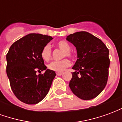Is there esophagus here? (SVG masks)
I'll use <instances>...</instances> for the list:
<instances>
[{
  "label": "esophagus",
  "mask_w": 122,
  "mask_h": 122,
  "mask_svg": "<svg viewBox=\"0 0 122 122\" xmlns=\"http://www.w3.org/2000/svg\"><path fill=\"white\" fill-rule=\"evenodd\" d=\"M56 74L57 75V76H61L63 74V72H56Z\"/></svg>",
  "instance_id": "1"
}]
</instances>
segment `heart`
<instances>
[{
    "label": "heart",
    "instance_id": "heart-1",
    "mask_svg": "<svg viewBox=\"0 0 122 122\" xmlns=\"http://www.w3.org/2000/svg\"><path fill=\"white\" fill-rule=\"evenodd\" d=\"M56 45L59 49L64 51V53H63V57H65V56L70 58L73 57V54L70 51L71 46L66 41L60 40L56 42ZM51 56V50L50 46L47 44L42 48L41 51V57L44 61H48L50 59ZM70 65H71V61L68 59H64L59 61L51 62L48 65V67L51 71L57 72H61L63 71L66 68L69 67Z\"/></svg>",
    "mask_w": 122,
    "mask_h": 122
}]
</instances>
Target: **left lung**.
Here are the masks:
<instances>
[{
	"label": "left lung",
	"instance_id": "8db88e82",
	"mask_svg": "<svg viewBox=\"0 0 122 122\" xmlns=\"http://www.w3.org/2000/svg\"><path fill=\"white\" fill-rule=\"evenodd\" d=\"M76 47L77 59L72 67L69 87L76 96L83 100L94 99L107 85L110 59L109 51L99 38L86 31L66 36Z\"/></svg>",
	"mask_w": 122,
	"mask_h": 122
}]
</instances>
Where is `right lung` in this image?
<instances>
[{"mask_svg": "<svg viewBox=\"0 0 122 122\" xmlns=\"http://www.w3.org/2000/svg\"><path fill=\"white\" fill-rule=\"evenodd\" d=\"M53 38L48 35L32 33L12 44L6 55V74L15 97L21 102L35 105L46 96L55 71L46 69L41 57V51ZM46 70L44 74L36 72Z\"/></svg>", "mask_w": 122, "mask_h": 122, "instance_id": "1", "label": "right lung"}]
</instances>
